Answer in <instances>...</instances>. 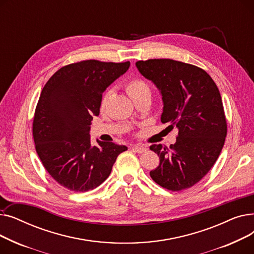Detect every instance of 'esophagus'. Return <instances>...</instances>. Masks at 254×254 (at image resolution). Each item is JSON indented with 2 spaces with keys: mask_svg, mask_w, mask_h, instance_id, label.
Wrapping results in <instances>:
<instances>
[{
  "mask_svg": "<svg viewBox=\"0 0 254 254\" xmlns=\"http://www.w3.org/2000/svg\"><path fill=\"white\" fill-rule=\"evenodd\" d=\"M132 150H135L138 153H143L147 150V148H146L143 145H135V146H132Z\"/></svg>",
  "mask_w": 254,
  "mask_h": 254,
  "instance_id": "esophagus-1",
  "label": "esophagus"
}]
</instances>
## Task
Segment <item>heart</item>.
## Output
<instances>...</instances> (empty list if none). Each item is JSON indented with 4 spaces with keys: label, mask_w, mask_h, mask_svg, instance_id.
Here are the masks:
<instances>
[{
    "label": "heart",
    "mask_w": 254,
    "mask_h": 254,
    "mask_svg": "<svg viewBox=\"0 0 254 254\" xmlns=\"http://www.w3.org/2000/svg\"><path fill=\"white\" fill-rule=\"evenodd\" d=\"M127 91L128 95L130 96V98H132V97L140 95V93L149 91V86L147 85V83H146L145 81H143L142 79L131 78L130 80H128V82L127 83ZM109 96H110V90H107L103 95L102 100H101V107H102V108H104V107H105Z\"/></svg>",
    "instance_id": "b5f03b06"
}]
</instances>
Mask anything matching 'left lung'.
<instances>
[{"label":"left lung","instance_id":"left-lung-1","mask_svg":"<svg viewBox=\"0 0 254 254\" xmlns=\"http://www.w3.org/2000/svg\"><path fill=\"white\" fill-rule=\"evenodd\" d=\"M139 72L161 91V120L178 127L170 148L153 144L159 165L150 177L172 191L190 189L217 161L226 137V119L217 85L196 65L170 59L136 63Z\"/></svg>","mask_w":254,"mask_h":254}]
</instances>
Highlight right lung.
<instances>
[{"label":"right lung","instance_id":"add662e5","mask_svg":"<svg viewBox=\"0 0 254 254\" xmlns=\"http://www.w3.org/2000/svg\"><path fill=\"white\" fill-rule=\"evenodd\" d=\"M129 62L96 60L64 65L40 95L33 122L36 151L49 175L64 189L84 192L109 177L125 145L91 146L89 129L100 114L103 92L129 68Z\"/></svg>","mask_w":254,"mask_h":254}]
</instances>
